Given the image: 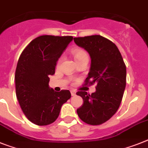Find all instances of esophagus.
<instances>
[{
    "label": "esophagus",
    "instance_id": "34e87169",
    "mask_svg": "<svg viewBox=\"0 0 148 148\" xmlns=\"http://www.w3.org/2000/svg\"><path fill=\"white\" fill-rule=\"evenodd\" d=\"M71 94L72 96H74V95H76V92L71 90Z\"/></svg>",
    "mask_w": 148,
    "mask_h": 148
}]
</instances>
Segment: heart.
I'll return each mask as SVG.
<instances>
[{
	"label": "heart",
	"instance_id": "b5f03b06",
	"mask_svg": "<svg viewBox=\"0 0 148 148\" xmlns=\"http://www.w3.org/2000/svg\"><path fill=\"white\" fill-rule=\"evenodd\" d=\"M73 56H74V58L75 59V61H79L80 59H84V58H86V57H88L87 53L86 51H84V49H76L73 51ZM62 60V57H61L59 59V62H58V65L61 63Z\"/></svg>",
	"mask_w": 148,
	"mask_h": 148
}]
</instances>
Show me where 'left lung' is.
I'll list each match as a JSON object with an SVG mask.
<instances>
[{
  "label": "left lung",
  "mask_w": 148,
  "mask_h": 148,
  "mask_svg": "<svg viewBox=\"0 0 148 148\" xmlns=\"http://www.w3.org/2000/svg\"><path fill=\"white\" fill-rule=\"evenodd\" d=\"M74 40L87 51L91 59L86 84H97L91 95L77 92L84 100L77 113L86 123L100 125L111 118L120 107L126 88V65L116 46L102 36L74 38Z\"/></svg>",
  "instance_id": "obj_1"
}]
</instances>
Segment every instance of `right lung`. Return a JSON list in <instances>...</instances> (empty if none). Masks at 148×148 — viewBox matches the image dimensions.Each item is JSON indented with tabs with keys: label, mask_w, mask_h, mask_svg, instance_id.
Segmentation results:
<instances>
[{
	"label": "right lung",
	"mask_w": 148,
	"mask_h": 148,
	"mask_svg": "<svg viewBox=\"0 0 148 148\" xmlns=\"http://www.w3.org/2000/svg\"><path fill=\"white\" fill-rule=\"evenodd\" d=\"M71 36L43 35L33 40L21 54L15 74L16 93L26 117L38 126H47L58 118L63 104L71 98L69 90L54 91L50 75Z\"/></svg>",
	"instance_id": "obj_1"
}]
</instances>
